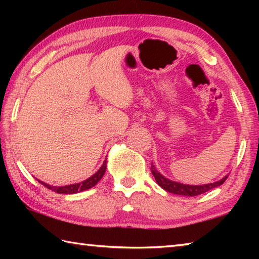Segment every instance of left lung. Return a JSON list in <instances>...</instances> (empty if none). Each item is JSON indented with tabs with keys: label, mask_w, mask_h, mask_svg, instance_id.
I'll list each match as a JSON object with an SVG mask.
<instances>
[{
	"label": "left lung",
	"mask_w": 259,
	"mask_h": 259,
	"mask_svg": "<svg viewBox=\"0 0 259 259\" xmlns=\"http://www.w3.org/2000/svg\"><path fill=\"white\" fill-rule=\"evenodd\" d=\"M151 171L154 176L156 183L159 184V186L163 188L164 191L169 193H174V194L177 195H184V196H196L200 194H203V193L212 190L214 187L221 186L222 184H224L226 178L229 177V175H226L225 177H223L221 181H217L214 183L210 184H203V185H188V184H182L179 182L171 181V179L164 177L163 175H161L157 171L155 165L152 163Z\"/></svg>",
	"instance_id": "1"
}]
</instances>
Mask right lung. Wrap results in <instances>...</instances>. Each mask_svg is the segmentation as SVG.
<instances>
[{
	"instance_id": "add662e5",
	"label": "right lung",
	"mask_w": 259,
	"mask_h": 259,
	"mask_svg": "<svg viewBox=\"0 0 259 259\" xmlns=\"http://www.w3.org/2000/svg\"><path fill=\"white\" fill-rule=\"evenodd\" d=\"M106 166H107V162H106V160H105L103 165L100 166L98 171L96 172V174H94L93 176L89 177L88 179H85V181L81 182V183L71 184V185L52 186V185H49V184L43 183L41 181H38V182H40L43 186H46L47 188H49V190L54 191L56 193H59V194H74V193H78V192L89 190V188L94 187L96 184H97L100 181V179L103 178L105 171H106Z\"/></svg>"
}]
</instances>
